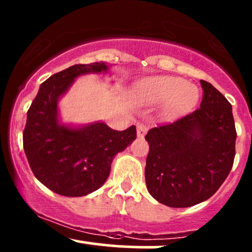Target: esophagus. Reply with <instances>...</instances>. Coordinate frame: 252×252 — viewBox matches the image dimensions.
Returning <instances> with one entry per match:
<instances>
[{
	"label": "esophagus",
	"instance_id": "esophagus-1",
	"mask_svg": "<svg viewBox=\"0 0 252 252\" xmlns=\"http://www.w3.org/2000/svg\"><path fill=\"white\" fill-rule=\"evenodd\" d=\"M147 131H148V126H147L146 124H143V123L137 124V137H140V138L144 137V135L147 134Z\"/></svg>",
	"mask_w": 252,
	"mask_h": 252
}]
</instances>
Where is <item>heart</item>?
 I'll return each instance as SVG.
<instances>
[{
  "label": "heart",
  "instance_id": "obj_1",
  "mask_svg": "<svg viewBox=\"0 0 252 252\" xmlns=\"http://www.w3.org/2000/svg\"><path fill=\"white\" fill-rule=\"evenodd\" d=\"M135 99L142 104L163 103L162 116L176 120L192 111L200 99V91L180 77L158 76L141 80L132 90Z\"/></svg>",
  "mask_w": 252,
  "mask_h": 252
}]
</instances>
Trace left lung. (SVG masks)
Segmentation results:
<instances>
[{"mask_svg":"<svg viewBox=\"0 0 252 252\" xmlns=\"http://www.w3.org/2000/svg\"><path fill=\"white\" fill-rule=\"evenodd\" d=\"M200 84V109L146 135L147 189L169 207H189L211 198L235 160L232 106L212 84Z\"/></svg>","mask_w":252,"mask_h":252,"instance_id":"1","label":"left lung"}]
</instances>
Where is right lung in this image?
Masks as SVG:
<instances>
[{
  "label": "right lung",
  "instance_id": "add662e5",
  "mask_svg": "<svg viewBox=\"0 0 252 252\" xmlns=\"http://www.w3.org/2000/svg\"><path fill=\"white\" fill-rule=\"evenodd\" d=\"M105 63H79L53 74L40 85L27 112L24 149L35 178L60 195L84 196L106 181L117 153L136 138V126L123 131L104 122L74 126L62 123L58 103L76 78L106 73Z\"/></svg>",
  "mask_w": 252,
  "mask_h": 252
}]
</instances>
